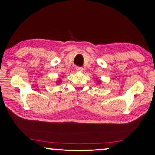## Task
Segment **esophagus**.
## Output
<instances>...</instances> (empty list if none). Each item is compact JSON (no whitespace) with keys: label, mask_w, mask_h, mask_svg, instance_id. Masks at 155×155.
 <instances>
[{"label":"esophagus","mask_w":155,"mask_h":155,"mask_svg":"<svg viewBox=\"0 0 155 155\" xmlns=\"http://www.w3.org/2000/svg\"><path fill=\"white\" fill-rule=\"evenodd\" d=\"M75 69L77 70L78 71H83V68H82V67H80V66H77L75 68Z\"/></svg>","instance_id":"esophagus-1"}]
</instances>
